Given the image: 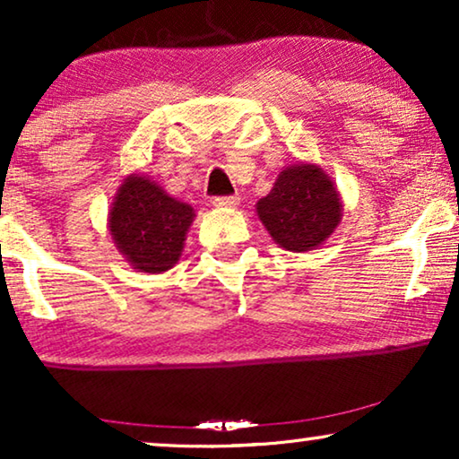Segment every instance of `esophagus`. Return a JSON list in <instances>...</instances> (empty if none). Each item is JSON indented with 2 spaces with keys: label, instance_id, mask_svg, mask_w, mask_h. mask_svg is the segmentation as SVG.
Here are the masks:
<instances>
[{
  "label": "esophagus",
  "instance_id": "esophagus-1",
  "mask_svg": "<svg viewBox=\"0 0 459 459\" xmlns=\"http://www.w3.org/2000/svg\"><path fill=\"white\" fill-rule=\"evenodd\" d=\"M240 203V196H217L212 198V206H217V209H231V206H236Z\"/></svg>",
  "mask_w": 459,
  "mask_h": 459
}]
</instances>
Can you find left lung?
I'll use <instances>...</instances> for the list:
<instances>
[{"label": "left lung", "instance_id": "left-lung-1", "mask_svg": "<svg viewBox=\"0 0 459 459\" xmlns=\"http://www.w3.org/2000/svg\"><path fill=\"white\" fill-rule=\"evenodd\" d=\"M336 187L316 165L288 167L273 190L256 203L263 225L281 248L303 253L316 248L341 221Z\"/></svg>", "mask_w": 459, "mask_h": 459}]
</instances>
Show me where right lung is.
Masks as SVG:
<instances>
[{"label": "right lung", "mask_w": 459, "mask_h": 459, "mask_svg": "<svg viewBox=\"0 0 459 459\" xmlns=\"http://www.w3.org/2000/svg\"><path fill=\"white\" fill-rule=\"evenodd\" d=\"M194 219L190 204L162 192L154 181L131 175L110 211V234L127 261L143 273H160L178 263Z\"/></svg>", "instance_id": "add662e5"}]
</instances>
